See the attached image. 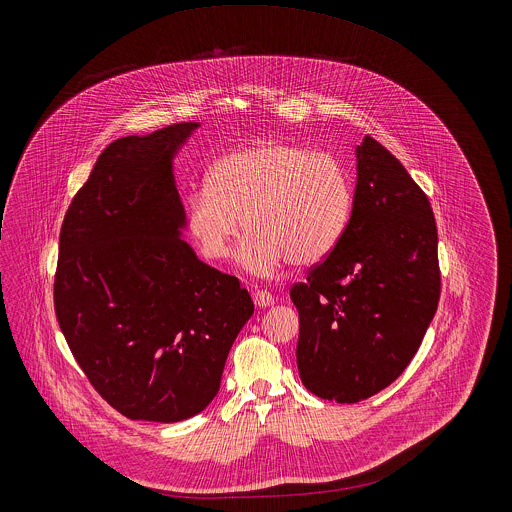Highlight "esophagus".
Masks as SVG:
<instances>
[{"mask_svg":"<svg viewBox=\"0 0 512 512\" xmlns=\"http://www.w3.org/2000/svg\"><path fill=\"white\" fill-rule=\"evenodd\" d=\"M254 303H256V307H270V305H274V295L270 292H266V290H258V292H254Z\"/></svg>","mask_w":512,"mask_h":512,"instance_id":"34e87169","label":"esophagus"}]
</instances>
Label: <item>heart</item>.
<instances>
[{"mask_svg":"<svg viewBox=\"0 0 512 512\" xmlns=\"http://www.w3.org/2000/svg\"><path fill=\"white\" fill-rule=\"evenodd\" d=\"M353 209L343 161L282 140L238 147L211 167L205 189L187 201V224L209 260L228 256L238 234V264L260 278L288 262L311 266L341 240Z\"/></svg>","mask_w":512,"mask_h":512,"instance_id":"heart-1","label":"heart"}]
</instances>
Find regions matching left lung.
<instances>
[{
    "label": "left lung",
    "instance_id": "8db88e82",
    "mask_svg": "<svg viewBox=\"0 0 512 512\" xmlns=\"http://www.w3.org/2000/svg\"><path fill=\"white\" fill-rule=\"evenodd\" d=\"M439 288L430 201L404 165L365 136L349 224L290 292L303 386L323 400L355 404L392 384L422 345Z\"/></svg>",
    "mask_w": 512,
    "mask_h": 512
}]
</instances>
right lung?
<instances>
[{"instance_id": "1", "label": "right lung", "mask_w": 512, "mask_h": 512, "mask_svg": "<svg viewBox=\"0 0 512 512\" xmlns=\"http://www.w3.org/2000/svg\"><path fill=\"white\" fill-rule=\"evenodd\" d=\"M197 128L112 142L61 226L59 327L94 390L132 420L171 424L203 412L254 313L240 282L181 238L173 157Z\"/></svg>"}]
</instances>
